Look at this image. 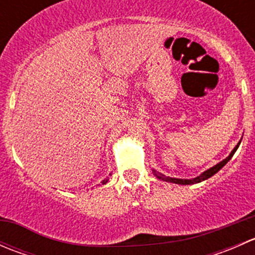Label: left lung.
Masks as SVG:
<instances>
[{
    "mask_svg": "<svg viewBox=\"0 0 255 255\" xmlns=\"http://www.w3.org/2000/svg\"><path fill=\"white\" fill-rule=\"evenodd\" d=\"M239 144H241V140H239V143L237 144V145L235 146V149H233V150L231 151V154H230V155L227 156V158L225 159V160L220 161V163L216 164L215 166H212V168H210V169H208V170L204 171V173H202L201 175L197 176V177H195V179L187 180V179H176V177H169V176L163 175V174H160V173H156L155 170H153V173H154V175H155L156 177H158V179L163 180V181L174 182V184H179V185H191V184H197V182L204 181V180L208 179V177H211V176L215 175V174L217 173V171H220L221 169H222L223 166H225L226 164H227L228 161L231 160V158H232V156H233V154H235V153H236V150H237V149H238Z\"/></svg>",
    "mask_w": 255,
    "mask_h": 255,
    "instance_id": "left-lung-1",
    "label": "left lung"
}]
</instances>
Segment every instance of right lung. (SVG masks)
<instances>
[{"instance_id":"1","label":"right lung","mask_w":255,"mask_h":255,"mask_svg":"<svg viewBox=\"0 0 255 255\" xmlns=\"http://www.w3.org/2000/svg\"><path fill=\"white\" fill-rule=\"evenodd\" d=\"M107 180H109V179H106V180H104V181H102V184H106V182H107Z\"/></svg>"}]
</instances>
